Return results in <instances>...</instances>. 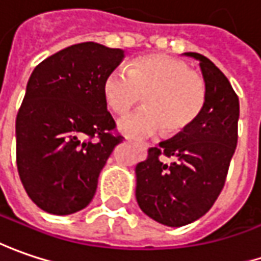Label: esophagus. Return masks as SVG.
Wrapping results in <instances>:
<instances>
[{
    "instance_id": "obj_1",
    "label": "esophagus",
    "mask_w": 261,
    "mask_h": 261,
    "mask_svg": "<svg viewBox=\"0 0 261 261\" xmlns=\"http://www.w3.org/2000/svg\"><path fill=\"white\" fill-rule=\"evenodd\" d=\"M136 146H137V147H140V149H143V144H140V143H136Z\"/></svg>"
}]
</instances>
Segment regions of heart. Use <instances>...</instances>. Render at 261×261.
Returning a JSON list of instances; mask_svg holds the SVG:
<instances>
[{
    "mask_svg": "<svg viewBox=\"0 0 261 261\" xmlns=\"http://www.w3.org/2000/svg\"><path fill=\"white\" fill-rule=\"evenodd\" d=\"M102 93L114 114H125L137 102L146 107L119 121L128 136H146L159 128L162 134H178L190 128L201 115L207 100L203 75L186 61L152 54L111 70L102 83Z\"/></svg>",
    "mask_w": 261,
    "mask_h": 261,
    "instance_id": "obj_1",
    "label": "heart"
}]
</instances>
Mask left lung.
<instances>
[{"label": "left lung", "mask_w": 261, "mask_h": 261, "mask_svg": "<svg viewBox=\"0 0 261 261\" xmlns=\"http://www.w3.org/2000/svg\"><path fill=\"white\" fill-rule=\"evenodd\" d=\"M187 55L200 61L206 107L190 128L149 149L147 159L136 166L140 209L166 226H184L209 212L223 190L238 142L240 102L229 80L204 55Z\"/></svg>", "instance_id": "8db88e82"}]
</instances>
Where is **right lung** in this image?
Wrapping results in <instances>:
<instances>
[{"label": "right lung", "mask_w": 261, "mask_h": 261, "mask_svg": "<svg viewBox=\"0 0 261 261\" xmlns=\"http://www.w3.org/2000/svg\"><path fill=\"white\" fill-rule=\"evenodd\" d=\"M124 51L71 45L38 64L16 118V161L32 201L52 215L85 209L115 146L124 140L107 109L105 75Z\"/></svg>", "instance_id": "obj_1"}]
</instances>
